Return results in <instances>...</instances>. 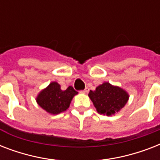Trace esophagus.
I'll return each instance as SVG.
<instances>
[{"instance_id": "esophagus-1", "label": "esophagus", "mask_w": 160, "mask_h": 160, "mask_svg": "<svg viewBox=\"0 0 160 160\" xmlns=\"http://www.w3.org/2000/svg\"><path fill=\"white\" fill-rule=\"evenodd\" d=\"M81 92L84 93V94H87V93L89 92V88L86 87V88H85V90H82V91H81Z\"/></svg>"}]
</instances>
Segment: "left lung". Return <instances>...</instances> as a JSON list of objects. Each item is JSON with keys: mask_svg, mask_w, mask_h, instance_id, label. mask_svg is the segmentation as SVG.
I'll list each match as a JSON object with an SVG mask.
<instances>
[{"mask_svg": "<svg viewBox=\"0 0 160 160\" xmlns=\"http://www.w3.org/2000/svg\"><path fill=\"white\" fill-rule=\"evenodd\" d=\"M89 97L98 113L106 115L119 112L129 100V95L123 89L108 82L99 85L95 90H90Z\"/></svg>", "mask_w": 160, "mask_h": 160, "instance_id": "1", "label": "left lung"}]
</instances>
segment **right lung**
<instances>
[{"label":"right lung","instance_id":"add662e5","mask_svg":"<svg viewBox=\"0 0 160 160\" xmlns=\"http://www.w3.org/2000/svg\"><path fill=\"white\" fill-rule=\"evenodd\" d=\"M77 94L78 92L72 86H69L65 90H62L58 83L51 82L48 87L39 94L36 101L46 111L52 114H57L69 108L73 97Z\"/></svg>","mask_w":160,"mask_h":160}]
</instances>
